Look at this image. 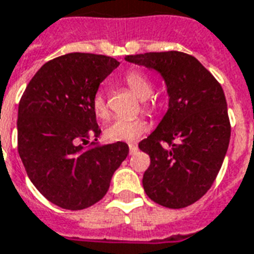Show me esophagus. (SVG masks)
<instances>
[{"instance_id": "obj_1", "label": "esophagus", "mask_w": 254, "mask_h": 254, "mask_svg": "<svg viewBox=\"0 0 254 254\" xmlns=\"http://www.w3.org/2000/svg\"><path fill=\"white\" fill-rule=\"evenodd\" d=\"M136 151H137V144H129V152H130V155H133Z\"/></svg>"}]
</instances>
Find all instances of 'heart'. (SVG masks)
<instances>
[{
  "mask_svg": "<svg viewBox=\"0 0 254 254\" xmlns=\"http://www.w3.org/2000/svg\"><path fill=\"white\" fill-rule=\"evenodd\" d=\"M125 82L129 86V89L136 94L140 99H146L152 93V82L141 71H129L125 75ZM144 109L148 112H152L155 109V103L144 102ZM93 110L94 114L98 118L108 117V103L106 97L102 91H97L93 98ZM146 127V122L144 118H117L105 130V134L112 141H132L136 140Z\"/></svg>",
  "mask_w": 254,
  "mask_h": 254,
  "instance_id": "b5f03b06",
  "label": "heart"
}]
</instances>
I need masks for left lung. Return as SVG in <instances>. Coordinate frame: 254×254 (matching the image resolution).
<instances>
[{
  "label": "left lung",
  "instance_id": "obj_1",
  "mask_svg": "<svg viewBox=\"0 0 254 254\" xmlns=\"http://www.w3.org/2000/svg\"><path fill=\"white\" fill-rule=\"evenodd\" d=\"M125 60L160 72L170 97L156 130L138 144L151 157L144 190L164 207H187L213 186L227 152L232 129L222 87L185 52H146Z\"/></svg>",
  "mask_w": 254,
  "mask_h": 254
}]
</instances>
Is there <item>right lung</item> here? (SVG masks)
Here are the masks:
<instances>
[{
	"mask_svg": "<svg viewBox=\"0 0 254 254\" xmlns=\"http://www.w3.org/2000/svg\"><path fill=\"white\" fill-rule=\"evenodd\" d=\"M118 65L105 55L59 56L37 71L20 99L18 155L33 186L59 207L83 210L101 200L129 153L122 141L85 148L101 134L94 95Z\"/></svg>",
	"mask_w": 254,
	"mask_h": 254,
	"instance_id": "right-lung-1",
	"label": "right lung"
}]
</instances>
